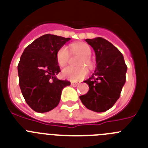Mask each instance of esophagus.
Segmentation results:
<instances>
[{
	"mask_svg": "<svg viewBox=\"0 0 148 148\" xmlns=\"http://www.w3.org/2000/svg\"><path fill=\"white\" fill-rule=\"evenodd\" d=\"M71 85L73 86V87H77V86L78 85V83H76V82H71Z\"/></svg>",
	"mask_w": 148,
	"mask_h": 148,
	"instance_id": "esophagus-1",
	"label": "esophagus"
}]
</instances>
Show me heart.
I'll return each mask as SVG.
<instances>
[{"label":"heart","instance_id":"b5f03b06","mask_svg":"<svg viewBox=\"0 0 148 148\" xmlns=\"http://www.w3.org/2000/svg\"><path fill=\"white\" fill-rule=\"evenodd\" d=\"M70 50L72 55L80 56V58L77 61V66H79L66 67L63 70L62 75L64 78L72 82H78L87 76L88 71L86 66H87L88 69H92L93 66V63L90 58L92 49L86 43L78 42L70 44ZM70 57V51L65 46L60 47L56 53V61L61 67H64L67 64Z\"/></svg>","mask_w":148,"mask_h":148}]
</instances>
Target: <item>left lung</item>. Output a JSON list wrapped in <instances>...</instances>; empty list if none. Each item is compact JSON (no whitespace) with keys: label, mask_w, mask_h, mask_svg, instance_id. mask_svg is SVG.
<instances>
[{"label":"left lung","mask_w":148,"mask_h":148,"mask_svg":"<svg viewBox=\"0 0 148 148\" xmlns=\"http://www.w3.org/2000/svg\"><path fill=\"white\" fill-rule=\"evenodd\" d=\"M86 41L95 51L97 67L84 82L89 85V91L79 98L87 109L104 112L120 97L126 82L127 66L121 52L108 40L99 37L86 39Z\"/></svg>","instance_id":"8db88e82"}]
</instances>
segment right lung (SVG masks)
<instances>
[{
	"label": "right lung",
	"instance_id": "1",
	"mask_svg": "<svg viewBox=\"0 0 148 148\" xmlns=\"http://www.w3.org/2000/svg\"><path fill=\"white\" fill-rule=\"evenodd\" d=\"M70 38L47 34L27 46L18 65L19 85L30 108L38 113L52 110L59 104L61 91L70 82L59 80L56 53Z\"/></svg>",
	"mask_w": 148,
	"mask_h": 148
}]
</instances>
